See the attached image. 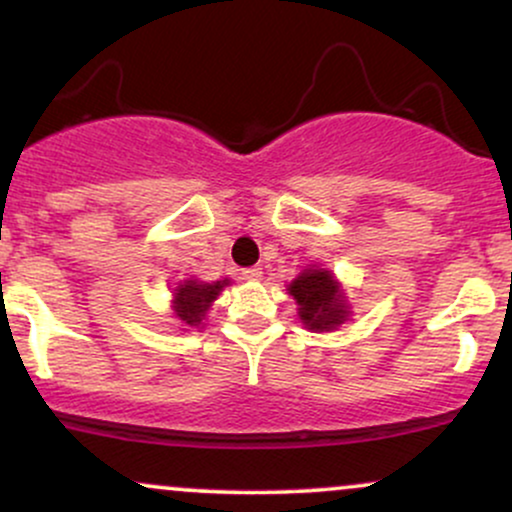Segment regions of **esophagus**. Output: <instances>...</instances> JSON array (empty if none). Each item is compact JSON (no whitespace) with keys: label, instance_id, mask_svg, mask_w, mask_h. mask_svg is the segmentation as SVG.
Returning a JSON list of instances; mask_svg holds the SVG:
<instances>
[{"label":"esophagus","instance_id":"obj_1","mask_svg":"<svg viewBox=\"0 0 512 512\" xmlns=\"http://www.w3.org/2000/svg\"><path fill=\"white\" fill-rule=\"evenodd\" d=\"M262 276V269L260 267H248V269H243V279H248V281H257Z\"/></svg>","mask_w":512,"mask_h":512}]
</instances>
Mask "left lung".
<instances>
[{
  "label": "left lung",
  "instance_id": "1",
  "mask_svg": "<svg viewBox=\"0 0 512 512\" xmlns=\"http://www.w3.org/2000/svg\"><path fill=\"white\" fill-rule=\"evenodd\" d=\"M296 298L298 315L310 330H332L344 320V303L339 298V286L325 269H308L289 286Z\"/></svg>",
  "mask_w": 512,
  "mask_h": 512
}]
</instances>
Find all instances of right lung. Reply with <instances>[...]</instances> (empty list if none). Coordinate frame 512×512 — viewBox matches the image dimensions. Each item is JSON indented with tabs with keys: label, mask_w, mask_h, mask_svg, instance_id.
Wrapping results in <instances>:
<instances>
[{
	"label": "right lung",
	"mask_w": 512,
	"mask_h": 512,
	"mask_svg": "<svg viewBox=\"0 0 512 512\" xmlns=\"http://www.w3.org/2000/svg\"><path fill=\"white\" fill-rule=\"evenodd\" d=\"M228 281H214V284H199V281H187V284L178 286L175 293V313L185 325H197L202 322L204 310L209 308V303L219 296V291L226 286Z\"/></svg>",
	"instance_id": "right-lung-1"
}]
</instances>
